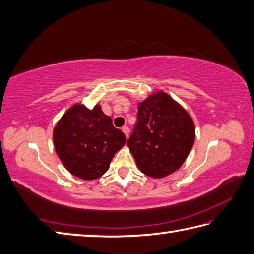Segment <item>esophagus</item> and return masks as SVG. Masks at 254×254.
<instances>
[{
    "label": "esophagus",
    "instance_id": "obj_1",
    "mask_svg": "<svg viewBox=\"0 0 254 254\" xmlns=\"http://www.w3.org/2000/svg\"><path fill=\"white\" fill-rule=\"evenodd\" d=\"M122 132L126 134V136H127V138L128 137V132H130V128H128L127 127H122Z\"/></svg>",
    "mask_w": 254,
    "mask_h": 254
}]
</instances>
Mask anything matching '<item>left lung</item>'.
<instances>
[{
    "label": "left lung",
    "instance_id": "left-lung-1",
    "mask_svg": "<svg viewBox=\"0 0 254 254\" xmlns=\"http://www.w3.org/2000/svg\"><path fill=\"white\" fill-rule=\"evenodd\" d=\"M137 123L127 147L143 174L156 180L175 173L195 142V124L180 103L156 90L137 104Z\"/></svg>",
    "mask_w": 254,
    "mask_h": 254
}]
</instances>
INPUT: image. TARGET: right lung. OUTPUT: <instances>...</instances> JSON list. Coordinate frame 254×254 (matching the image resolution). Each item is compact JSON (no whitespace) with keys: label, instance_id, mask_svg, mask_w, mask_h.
Returning <instances> with one entry per match:
<instances>
[{"label":"right lung","instance_id":"1","mask_svg":"<svg viewBox=\"0 0 254 254\" xmlns=\"http://www.w3.org/2000/svg\"><path fill=\"white\" fill-rule=\"evenodd\" d=\"M57 156L73 176L93 181L106 174L112 158L127 142L112 119L97 103L88 109L74 103L59 119L53 131Z\"/></svg>","mask_w":254,"mask_h":254}]
</instances>
